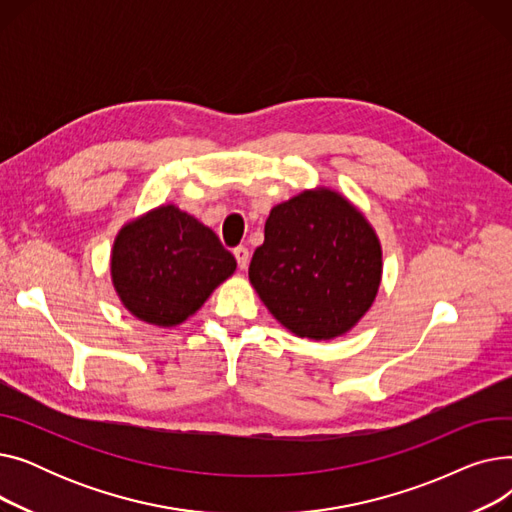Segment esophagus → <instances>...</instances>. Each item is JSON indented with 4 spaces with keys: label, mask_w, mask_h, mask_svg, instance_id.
<instances>
[{
    "label": "esophagus",
    "mask_w": 512,
    "mask_h": 512,
    "mask_svg": "<svg viewBox=\"0 0 512 512\" xmlns=\"http://www.w3.org/2000/svg\"><path fill=\"white\" fill-rule=\"evenodd\" d=\"M234 257H236V263H238L240 270H245V267L249 265V249L247 247H236Z\"/></svg>",
    "instance_id": "1"
}]
</instances>
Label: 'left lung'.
Returning a JSON list of instances; mask_svg holds the SVG:
<instances>
[{
	"label": "left lung",
	"instance_id": "8db88e82",
	"mask_svg": "<svg viewBox=\"0 0 512 512\" xmlns=\"http://www.w3.org/2000/svg\"><path fill=\"white\" fill-rule=\"evenodd\" d=\"M249 280L280 324L309 340L357 326L382 282V247L365 215L321 186L270 211Z\"/></svg>",
	"mask_w": 512,
	"mask_h": 512
}]
</instances>
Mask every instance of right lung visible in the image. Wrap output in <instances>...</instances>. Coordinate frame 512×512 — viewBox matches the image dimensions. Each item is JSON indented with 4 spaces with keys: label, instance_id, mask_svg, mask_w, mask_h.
<instances>
[{
    "label": "right lung",
    "instance_id": "obj_1",
    "mask_svg": "<svg viewBox=\"0 0 512 512\" xmlns=\"http://www.w3.org/2000/svg\"><path fill=\"white\" fill-rule=\"evenodd\" d=\"M234 270L236 259L215 232L176 205L128 222L112 249V282L122 305L159 328L197 313Z\"/></svg>",
    "mask_w": 512,
    "mask_h": 512
}]
</instances>
